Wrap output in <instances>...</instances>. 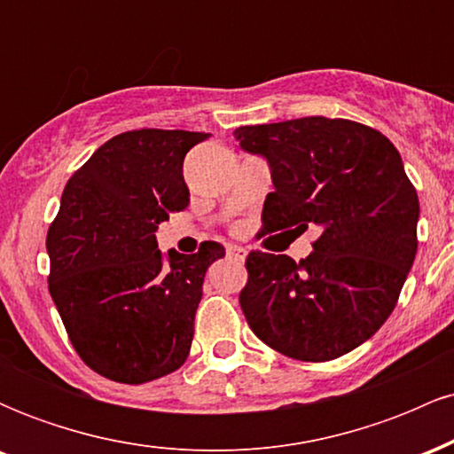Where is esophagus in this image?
<instances>
[{
  "label": "esophagus",
  "mask_w": 454,
  "mask_h": 454,
  "mask_svg": "<svg viewBox=\"0 0 454 454\" xmlns=\"http://www.w3.org/2000/svg\"><path fill=\"white\" fill-rule=\"evenodd\" d=\"M226 254H228V258H231V260H239V262H243L245 256H247V252H245L243 247H239V245H228Z\"/></svg>",
  "instance_id": "esophagus-1"
}]
</instances>
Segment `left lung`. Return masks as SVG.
<instances>
[{
	"mask_svg": "<svg viewBox=\"0 0 454 454\" xmlns=\"http://www.w3.org/2000/svg\"><path fill=\"white\" fill-rule=\"evenodd\" d=\"M245 153L267 160L264 231L303 234L301 262L252 252L241 309L258 340L299 361H333L364 343L397 305L414 262L419 196L395 145L348 119L243 126Z\"/></svg>",
	"mask_w": 454,
	"mask_h": 454,
	"instance_id": "left-lung-1",
	"label": "left lung"
}]
</instances>
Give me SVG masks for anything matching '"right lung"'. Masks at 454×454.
Returning a JSON list of instances; mask_svg holds the SVG:
<instances>
[{
	"instance_id": "1",
	"label": "right lung",
	"mask_w": 454,
	"mask_h": 454,
	"mask_svg": "<svg viewBox=\"0 0 454 454\" xmlns=\"http://www.w3.org/2000/svg\"><path fill=\"white\" fill-rule=\"evenodd\" d=\"M184 129H134L93 151L67 181L46 234L49 290L72 346L93 372L143 384L176 372L190 354L207 269L226 256L155 241L160 223L190 205L184 158L209 138Z\"/></svg>"
}]
</instances>
